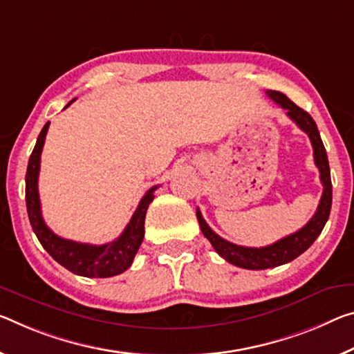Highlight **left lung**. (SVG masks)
Segmentation results:
<instances>
[{
  "label": "left lung",
  "mask_w": 354,
  "mask_h": 354,
  "mask_svg": "<svg viewBox=\"0 0 354 354\" xmlns=\"http://www.w3.org/2000/svg\"><path fill=\"white\" fill-rule=\"evenodd\" d=\"M266 94L268 97H271L274 102L282 106V109L287 111L290 120L295 121L296 126H298L301 131H304L308 138H310L313 148V159H315V165L319 170V179H322L323 184V195L317 207V212L304 227L293 234H288V236L276 241V243L271 245H266V248H244V245L228 243V241L212 232L203 216H201V212L197 209V218L201 233H203L206 239L212 244V248L216 249L217 254L222 258H225V260L228 263H232V265L244 269L276 268L280 265H285V263H290L291 260H295L296 257L304 254V252L313 244V241L318 238V234L322 233L324 225H326L330 212V205H333V184H330L328 154L322 142V137H319L315 121H313V118L308 115L307 111L299 109L295 102H291L283 93L268 89Z\"/></svg>",
  "instance_id": "1"
}]
</instances>
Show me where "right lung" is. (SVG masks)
<instances>
[{"label": "right lung", "instance_id": "add662e5", "mask_svg": "<svg viewBox=\"0 0 354 354\" xmlns=\"http://www.w3.org/2000/svg\"><path fill=\"white\" fill-rule=\"evenodd\" d=\"M74 100H71L66 106H69ZM50 122L42 127L39 133L36 147L32 149L26 168V211L30 217L32 232L36 233L39 243L46 249L55 261L61 266L69 269L71 272L83 277H113L124 272L132 265L133 257L143 243L145 236V217L151 201L154 200V190L157 186L151 187L143 198L140 200L136 212L129 221L124 232L120 238L111 241L109 244L93 245L75 243V241L64 239L55 234L44 222L41 212V200H39L37 178L41 168V153L46 143V136Z\"/></svg>", "mask_w": 354, "mask_h": 354}]
</instances>
